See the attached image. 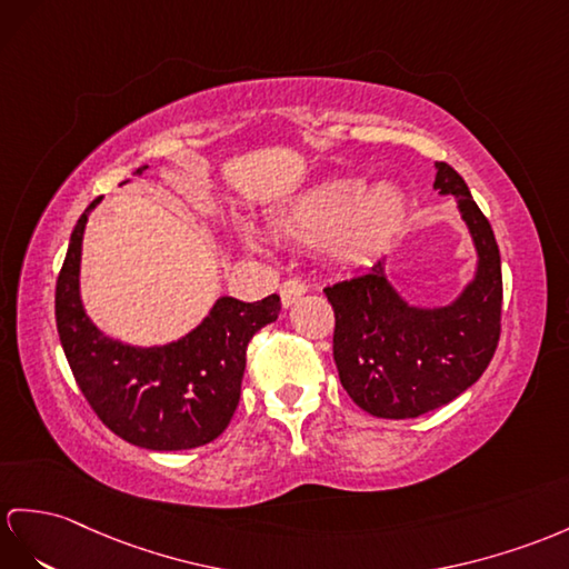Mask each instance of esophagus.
<instances>
[{"instance_id": "1", "label": "esophagus", "mask_w": 569, "mask_h": 569, "mask_svg": "<svg viewBox=\"0 0 569 569\" xmlns=\"http://www.w3.org/2000/svg\"><path fill=\"white\" fill-rule=\"evenodd\" d=\"M303 295H307V284L299 282V280H284L280 287V299H282V307L289 309L292 303H297Z\"/></svg>"}]
</instances>
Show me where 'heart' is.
<instances>
[{
  "mask_svg": "<svg viewBox=\"0 0 569 569\" xmlns=\"http://www.w3.org/2000/svg\"><path fill=\"white\" fill-rule=\"evenodd\" d=\"M406 214V196L391 180L369 188L362 180H326L274 207L268 227L277 239L316 246L338 266H362L389 243ZM246 248L260 251V239L251 227H241Z\"/></svg>",
  "mask_w": 569,
  "mask_h": 569,
  "instance_id": "b5f03b06",
  "label": "heart"
}]
</instances>
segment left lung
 <instances>
[{
	"mask_svg": "<svg viewBox=\"0 0 569 569\" xmlns=\"http://www.w3.org/2000/svg\"><path fill=\"white\" fill-rule=\"evenodd\" d=\"M435 190L453 196L476 248V270L449 303L420 307L391 284L386 260L323 292L336 311L340 383L373 418L406 420L447 406L488 369L500 340L502 266L490 221L466 180L437 161Z\"/></svg>",
	"mask_w": 569,
	"mask_h": 569,
	"instance_id": "obj_1",
	"label": "left lung"
}]
</instances>
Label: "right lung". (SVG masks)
<instances>
[{"instance_id": "right-lung-1", "label": "right lung", "mask_w": 569, "mask_h": 569, "mask_svg": "<svg viewBox=\"0 0 569 569\" xmlns=\"http://www.w3.org/2000/svg\"><path fill=\"white\" fill-rule=\"evenodd\" d=\"M99 202L79 217L54 289L60 342L79 389L110 432L134 447L180 451L210 445L239 406L248 342L280 313V297L253 303L219 297L183 338L151 348L106 336L79 289L81 241Z\"/></svg>"}]
</instances>
